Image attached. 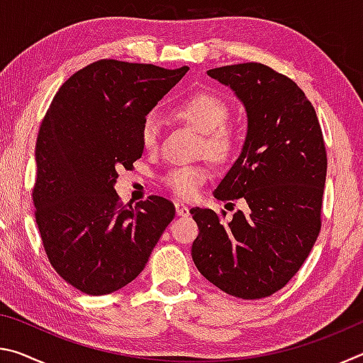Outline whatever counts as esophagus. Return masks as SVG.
I'll use <instances>...</instances> for the list:
<instances>
[{
    "mask_svg": "<svg viewBox=\"0 0 363 363\" xmlns=\"http://www.w3.org/2000/svg\"><path fill=\"white\" fill-rule=\"evenodd\" d=\"M176 214L177 216H189V208L181 203V201H177L176 203Z\"/></svg>",
    "mask_w": 363,
    "mask_h": 363,
    "instance_id": "esophagus-1",
    "label": "esophagus"
}]
</instances>
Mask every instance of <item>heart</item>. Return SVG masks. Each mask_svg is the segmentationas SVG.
<instances>
[{"label": "heart", "instance_id": "b5f03b06", "mask_svg": "<svg viewBox=\"0 0 363 363\" xmlns=\"http://www.w3.org/2000/svg\"><path fill=\"white\" fill-rule=\"evenodd\" d=\"M176 118L189 123L203 136L201 150L219 163L229 162L240 144V134L229 118V106L224 99L210 91H196L187 96L173 108ZM139 138L147 152H155L162 139V123L155 113H147L139 128ZM211 169L208 164H187L171 168L163 177L164 186L179 199H192L201 186L210 179Z\"/></svg>", "mask_w": 363, "mask_h": 363}]
</instances>
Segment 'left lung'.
Wrapping results in <instances>:
<instances>
[{
    "instance_id": "8db88e82",
    "label": "left lung",
    "mask_w": 363,
    "mask_h": 363,
    "mask_svg": "<svg viewBox=\"0 0 363 363\" xmlns=\"http://www.w3.org/2000/svg\"><path fill=\"white\" fill-rule=\"evenodd\" d=\"M208 75L235 91L248 116L243 150L214 196L242 199L248 210L225 223V211L192 208L200 230L192 259L224 293L266 298L296 275L320 233L327 177L322 128L303 89L267 65H225Z\"/></svg>"
}]
</instances>
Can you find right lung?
I'll list each match as a JSON object with an SVG mask.
<instances>
[{
    "label": "right lung",
    "mask_w": 363,
    "mask_h": 363,
    "mask_svg": "<svg viewBox=\"0 0 363 363\" xmlns=\"http://www.w3.org/2000/svg\"><path fill=\"white\" fill-rule=\"evenodd\" d=\"M187 70L96 60L60 86L41 121L35 219L51 266L79 291L101 296L133 281L174 218L158 195L123 205L113 184L143 157L144 116Z\"/></svg>",
    "instance_id": "1"
}]
</instances>
